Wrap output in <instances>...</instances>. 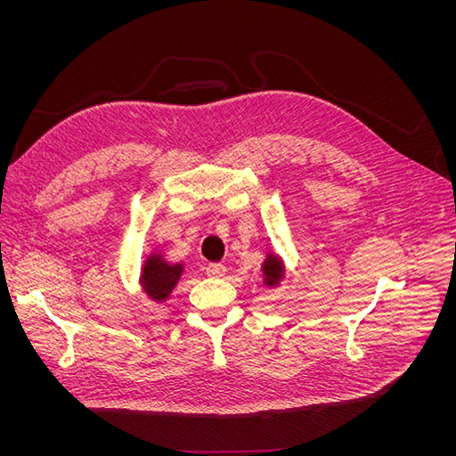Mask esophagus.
Listing matches in <instances>:
<instances>
[{
	"instance_id": "obj_1",
	"label": "esophagus",
	"mask_w": 456,
	"mask_h": 456,
	"mask_svg": "<svg viewBox=\"0 0 456 456\" xmlns=\"http://www.w3.org/2000/svg\"><path fill=\"white\" fill-rule=\"evenodd\" d=\"M205 272L209 278H223V275L226 273V266L224 265H207Z\"/></svg>"
}]
</instances>
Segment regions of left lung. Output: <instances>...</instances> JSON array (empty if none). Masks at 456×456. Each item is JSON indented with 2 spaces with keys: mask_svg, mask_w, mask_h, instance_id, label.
Segmentation results:
<instances>
[{
  "mask_svg": "<svg viewBox=\"0 0 456 456\" xmlns=\"http://www.w3.org/2000/svg\"><path fill=\"white\" fill-rule=\"evenodd\" d=\"M265 275H266V285H278L281 275H283V268H281V262L275 258L273 255H268L266 262H265Z\"/></svg>",
  "mask_w": 456,
  "mask_h": 456,
  "instance_id": "obj_1",
  "label": "left lung"
}]
</instances>
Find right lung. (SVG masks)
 Listing matches in <instances>:
<instances>
[{"instance_id": "add662e5", "label": "right lung", "mask_w": 456, "mask_h": 456, "mask_svg": "<svg viewBox=\"0 0 456 456\" xmlns=\"http://www.w3.org/2000/svg\"><path fill=\"white\" fill-rule=\"evenodd\" d=\"M183 273L181 265H167L161 260V256L154 255L146 260V266L142 270V285L144 291L154 300H165L173 291L178 278Z\"/></svg>"}]
</instances>
